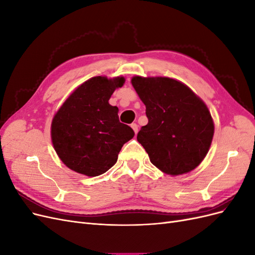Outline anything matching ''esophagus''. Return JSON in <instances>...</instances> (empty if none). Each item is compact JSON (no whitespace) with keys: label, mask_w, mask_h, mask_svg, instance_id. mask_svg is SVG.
Wrapping results in <instances>:
<instances>
[{"label":"esophagus","mask_w":255,"mask_h":255,"mask_svg":"<svg viewBox=\"0 0 255 255\" xmlns=\"http://www.w3.org/2000/svg\"><path fill=\"white\" fill-rule=\"evenodd\" d=\"M130 128H133L135 134H137V132H138V126L136 125V123H132V125H130Z\"/></svg>","instance_id":"obj_1"}]
</instances>
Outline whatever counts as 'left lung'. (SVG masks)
Returning <instances> with one entry per match:
<instances>
[{
    "label": "left lung",
    "mask_w": 255,
    "mask_h": 255,
    "mask_svg": "<svg viewBox=\"0 0 255 255\" xmlns=\"http://www.w3.org/2000/svg\"><path fill=\"white\" fill-rule=\"evenodd\" d=\"M130 82L145 105L149 121L137 140L151 163L170 175L194 170L206 156L214 136L206 104L174 79L134 76Z\"/></svg>",
    "instance_id": "left-lung-1"
}]
</instances>
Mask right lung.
Segmentation results:
<instances>
[{
    "instance_id": "1",
    "label": "right lung",
    "mask_w": 255,
    "mask_h": 255,
    "mask_svg": "<svg viewBox=\"0 0 255 255\" xmlns=\"http://www.w3.org/2000/svg\"><path fill=\"white\" fill-rule=\"evenodd\" d=\"M123 76H95L76 88L54 116L51 138L61 161L71 170L98 176L111 169L122 145L135 133L121 123L118 107L109 103Z\"/></svg>"
}]
</instances>
